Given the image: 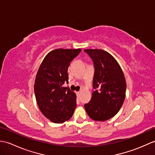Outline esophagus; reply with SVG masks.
<instances>
[{"instance_id": "obj_1", "label": "esophagus", "mask_w": 155, "mask_h": 155, "mask_svg": "<svg viewBox=\"0 0 155 155\" xmlns=\"http://www.w3.org/2000/svg\"><path fill=\"white\" fill-rule=\"evenodd\" d=\"M76 94H77V96L78 98V95H79V94H80V92H76Z\"/></svg>"}]
</instances>
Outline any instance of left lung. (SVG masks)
I'll return each instance as SVG.
<instances>
[{
    "instance_id": "left-lung-1",
    "label": "left lung",
    "mask_w": 155,
    "mask_h": 155,
    "mask_svg": "<svg viewBox=\"0 0 155 155\" xmlns=\"http://www.w3.org/2000/svg\"><path fill=\"white\" fill-rule=\"evenodd\" d=\"M93 59L94 91L91 100L84 104L91 118L105 121L115 116L123 105L127 84L119 64L113 56L102 49H85Z\"/></svg>"
}]
</instances>
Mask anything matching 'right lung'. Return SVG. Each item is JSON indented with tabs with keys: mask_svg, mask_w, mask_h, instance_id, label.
Returning a JSON list of instances; mask_svg holds the SVG:
<instances>
[{
	"mask_svg": "<svg viewBox=\"0 0 155 155\" xmlns=\"http://www.w3.org/2000/svg\"><path fill=\"white\" fill-rule=\"evenodd\" d=\"M81 48H58L46 55L36 76L35 94L38 107L45 117L54 123L70 119L77 106L76 94L68 87V68Z\"/></svg>",
	"mask_w": 155,
	"mask_h": 155,
	"instance_id": "obj_1",
	"label": "right lung"
}]
</instances>
